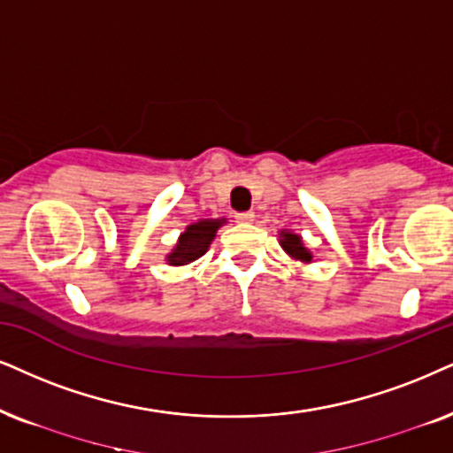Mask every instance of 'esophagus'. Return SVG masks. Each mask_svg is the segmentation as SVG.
Instances as JSON below:
<instances>
[{
	"label": "esophagus",
	"mask_w": 453,
	"mask_h": 453,
	"mask_svg": "<svg viewBox=\"0 0 453 453\" xmlns=\"http://www.w3.org/2000/svg\"><path fill=\"white\" fill-rule=\"evenodd\" d=\"M236 221L238 223H253L255 221V213H253V211H244V213H236Z\"/></svg>",
	"instance_id": "1"
}]
</instances>
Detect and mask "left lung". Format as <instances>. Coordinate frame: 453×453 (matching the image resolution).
Wrapping results in <instances>:
<instances>
[{
    "label": "left lung",
    "mask_w": 453,
    "mask_h": 453,
    "mask_svg": "<svg viewBox=\"0 0 453 453\" xmlns=\"http://www.w3.org/2000/svg\"><path fill=\"white\" fill-rule=\"evenodd\" d=\"M280 246L286 250V255L293 257L295 261H301V263H311L313 255L309 253V249L305 244H303V240L299 234H293L288 230H282L280 232Z\"/></svg>",
    "instance_id": "obj_1"
}]
</instances>
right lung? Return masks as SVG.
<instances>
[{"label":"right lung","mask_w":453,"mask_h":453,"mask_svg":"<svg viewBox=\"0 0 453 453\" xmlns=\"http://www.w3.org/2000/svg\"><path fill=\"white\" fill-rule=\"evenodd\" d=\"M223 223L226 219H200L188 226L186 232L177 240L175 249L167 255L169 265H188V263L203 257Z\"/></svg>","instance_id":"1"}]
</instances>
